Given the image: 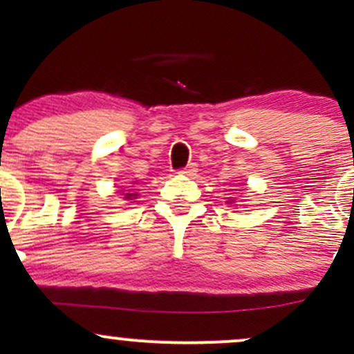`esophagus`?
Listing matches in <instances>:
<instances>
[{
	"label": "esophagus",
	"instance_id": "1",
	"mask_svg": "<svg viewBox=\"0 0 354 354\" xmlns=\"http://www.w3.org/2000/svg\"><path fill=\"white\" fill-rule=\"evenodd\" d=\"M196 171H198V166L194 163H191L186 166V168L180 169V174H183V176H193V174H196Z\"/></svg>",
	"mask_w": 354,
	"mask_h": 354
}]
</instances>
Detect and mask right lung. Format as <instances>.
Returning a JSON list of instances; mask_svg holds the SVG:
<instances>
[{"label":"right lung","mask_w":354,"mask_h":354,"mask_svg":"<svg viewBox=\"0 0 354 354\" xmlns=\"http://www.w3.org/2000/svg\"><path fill=\"white\" fill-rule=\"evenodd\" d=\"M133 196V194H126V198H131Z\"/></svg>","instance_id":"1"}]
</instances>
